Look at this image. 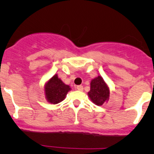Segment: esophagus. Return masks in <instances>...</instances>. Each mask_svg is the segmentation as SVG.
<instances>
[{
    "label": "esophagus",
    "mask_w": 154,
    "mask_h": 154,
    "mask_svg": "<svg viewBox=\"0 0 154 154\" xmlns=\"http://www.w3.org/2000/svg\"><path fill=\"white\" fill-rule=\"evenodd\" d=\"M76 88H77V90H79V91H83V86H81V85H80V86H76Z\"/></svg>",
    "instance_id": "1"
}]
</instances>
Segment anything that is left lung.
I'll list each match as a JSON object with an SVG mask.
<instances>
[{
    "instance_id": "8db88e82",
    "label": "left lung",
    "mask_w": 154,
    "mask_h": 154,
    "mask_svg": "<svg viewBox=\"0 0 154 154\" xmlns=\"http://www.w3.org/2000/svg\"><path fill=\"white\" fill-rule=\"evenodd\" d=\"M88 94L91 101L98 106L103 104V103L108 100L109 90L100 76L91 80V89L88 91Z\"/></svg>"
}]
</instances>
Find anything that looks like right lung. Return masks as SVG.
Here are the masks:
<instances>
[{
    "mask_svg": "<svg viewBox=\"0 0 154 154\" xmlns=\"http://www.w3.org/2000/svg\"><path fill=\"white\" fill-rule=\"evenodd\" d=\"M70 89L69 86L63 83V81L58 78L57 74H55L48 82L45 91L48 101L56 104L64 100Z\"/></svg>",
    "mask_w": 154,
    "mask_h": 154,
    "instance_id": "1",
    "label": "right lung"
}]
</instances>
